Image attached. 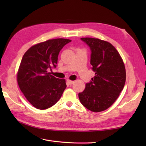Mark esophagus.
Listing matches in <instances>:
<instances>
[{
    "mask_svg": "<svg viewBox=\"0 0 146 146\" xmlns=\"http://www.w3.org/2000/svg\"><path fill=\"white\" fill-rule=\"evenodd\" d=\"M67 82L68 83V84H69V85H72V84H73L74 81H71V80H67Z\"/></svg>",
    "mask_w": 146,
    "mask_h": 146,
    "instance_id": "34e87169",
    "label": "esophagus"
}]
</instances>
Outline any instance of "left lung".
I'll use <instances>...</instances> for the list:
<instances>
[{"mask_svg": "<svg viewBox=\"0 0 146 146\" xmlns=\"http://www.w3.org/2000/svg\"><path fill=\"white\" fill-rule=\"evenodd\" d=\"M91 51L90 64L95 76L79 93L82 104L87 109L99 112L109 108L124 87L126 73L119 52L110 42L97 38H82Z\"/></svg>", "mask_w": 146, "mask_h": 146, "instance_id": "8db88e82", "label": "left lung"}]
</instances>
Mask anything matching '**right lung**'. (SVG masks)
<instances>
[{"label":"right lung","instance_id":"add662e5","mask_svg":"<svg viewBox=\"0 0 146 146\" xmlns=\"http://www.w3.org/2000/svg\"><path fill=\"white\" fill-rule=\"evenodd\" d=\"M71 41L48 40L32 46L24 54L17 73V83L30 104L38 109L52 107L66 88L65 80L57 78L48 70L56 67L60 51Z\"/></svg>","mask_w":146,"mask_h":146}]
</instances>
